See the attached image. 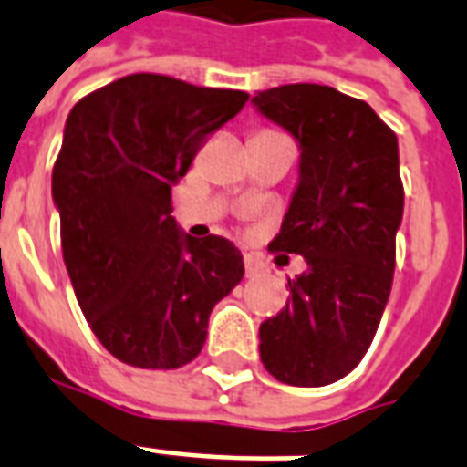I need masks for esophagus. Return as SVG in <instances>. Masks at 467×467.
<instances>
[{"mask_svg":"<svg viewBox=\"0 0 467 467\" xmlns=\"http://www.w3.org/2000/svg\"><path fill=\"white\" fill-rule=\"evenodd\" d=\"M264 271H266V264H264L259 256L244 254V274H247V278L259 276V274H264Z\"/></svg>","mask_w":467,"mask_h":467,"instance_id":"esophagus-1","label":"esophagus"}]
</instances>
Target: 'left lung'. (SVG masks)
Instances as JSON below:
<instances>
[{
	"label": "left lung",
	"instance_id": "8db88e82",
	"mask_svg": "<svg viewBox=\"0 0 467 467\" xmlns=\"http://www.w3.org/2000/svg\"><path fill=\"white\" fill-rule=\"evenodd\" d=\"M254 106L300 145L298 189L269 249L307 264L259 327V354L281 383L319 388L361 363L390 296L405 208L398 135L366 101L322 84L259 91Z\"/></svg>",
	"mask_w": 467,
	"mask_h": 467
}]
</instances>
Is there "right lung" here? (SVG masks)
<instances>
[{"mask_svg":"<svg viewBox=\"0 0 467 467\" xmlns=\"http://www.w3.org/2000/svg\"><path fill=\"white\" fill-rule=\"evenodd\" d=\"M247 99L140 72L69 111L53 167L62 259L91 332L128 366L193 361L211 310L244 276L233 242L179 233L171 186Z\"/></svg>","mask_w":467,"mask_h":467,"instance_id":"add662e5","label":"right lung"}]
</instances>
